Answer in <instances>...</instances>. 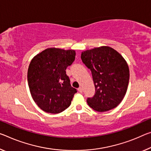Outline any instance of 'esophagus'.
Instances as JSON below:
<instances>
[{
    "mask_svg": "<svg viewBox=\"0 0 151 151\" xmlns=\"http://www.w3.org/2000/svg\"><path fill=\"white\" fill-rule=\"evenodd\" d=\"M78 91H79L80 93H82V92H83V88H81V87H79V88H78Z\"/></svg>",
    "mask_w": 151,
    "mask_h": 151,
    "instance_id": "esophagus-1",
    "label": "esophagus"
}]
</instances>
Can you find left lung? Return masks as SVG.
I'll list each match as a JSON object with an SVG mask.
<instances>
[{
  "mask_svg": "<svg viewBox=\"0 0 151 151\" xmlns=\"http://www.w3.org/2000/svg\"><path fill=\"white\" fill-rule=\"evenodd\" d=\"M81 60L91 71L95 88L94 96L87 99L88 106L99 112L116 107L127 91L130 72L126 61L109 46L83 52Z\"/></svg>",
  "mask_w": 151,
  "mask_h": 151,
  "instance_id": "1",
  "label": "left lung"
}]
</instances>
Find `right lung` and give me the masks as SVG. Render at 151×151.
<instances>
[{
  "instance_id": "1",
  "label": "right lung",
  "mask_w": 151,
  "mask_h": 151,
  "mask_svg": "<svg viewBox=\"0 0 151 151\" xmlns=\"http://www.w3.org/2000/svg\"><path fill=\"white\" fill-rule=\"evenodd\" d=\"M75 55L73 50L50 47L31 61L28 85L33 101L43 111L58 114L70 106L77 91L70 85L66 69L73 64Z\"/></svg>"
}]
</instances>
